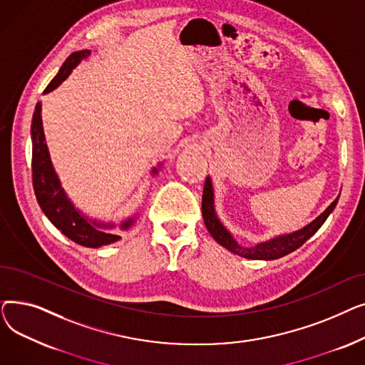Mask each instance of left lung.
<instances>
[{
  "label": "left lung",
  "mask_w": 365,
  "mask_h": 365,
  "mask_svg": "<svg viewBox=\"0 0 365 365\" xmlns=\"http://www.w3.org/2000/svg\"><path fill=\"white\" fill-rule=\"evenodd\" d=\"M337 201H339V197L327 208H325L315 220H312L309 225L303 226L302 229H299V231L275 235L269 240L247 247L240 244L232 235V232L229 231V229L219 219L216 213L213 182H212V178L207 176L205 185H204V192H202V217L210 235L215 238L217 244L225 247L226 250L252 260H275L293 253L302 244L308 241L331 215L334 207L337 205Z\"/></svg>",
  "instance_id": "left-lung-1"
}]
</instances>
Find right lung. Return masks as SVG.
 Listing matches in <instances>:
<instances>
[{
  "instance_id": "add662e5",
  "label": "right lung",
  "mask_w": 365,
  "mask_h": 365,
  "mask_svg": "<svg viewBox=\"0 0 365 365\" xmlns=\"http://www.w3.org/2000/svg\"><path fill=\"white\" fill-rule=\"evenodd\" d=\"M91 54L90 50H81L72 53L57 75L51 80V83L44 90V94L56 90L59 87L71 72L78 66L84 59ZM41 102H38L32 115L31 124V139H32V183L38 204L47 219L59 229V231L72 240L73 242L90 247L99 248L102 245H109L115 241L121 240L120 231L125 232L139 219V212L133 213L128 217H124L118 223L106 222L96 217H90L84 212L73 204V201L68 197L66 190L63 189L59 176L53 167L50 152L46 143L43 120H41ZM163 163H158L157 167H152L150 175L157 176L163 168ZM118 228V232L114 229Z\"/></svg>"
}]
</instances>
